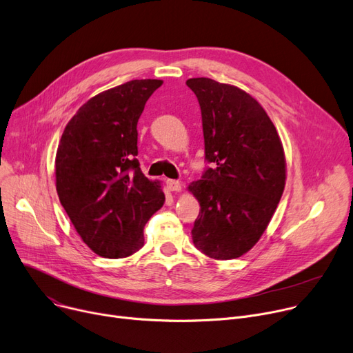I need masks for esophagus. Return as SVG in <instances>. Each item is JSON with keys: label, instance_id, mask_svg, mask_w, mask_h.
<instances>
[{"label": "esophagus", "instance_id": "34e87169", "mask_svg": "<svg viewBox=\"0 0 353 353\" xmlns=\"http://www.w3.org/2000/svg\"><path fill=\"white\" fill-rule=\"evenodd\" d=\"M166 184H168V189L170 192H181V183L180 181H177V180H168Z\"/></svg>", "mask_w": 353, "mask_h": 353}]
</instances>
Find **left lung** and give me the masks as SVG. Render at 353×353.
<instances>
[{
  "instance_id": "1",
  "label": "left lung",
  "mask_w": 353,
  "mask_h": 353,
  "mask_svg": "<svg viewBox=\"0 0 353 353\" xmlns=\"http://www.w3.org/2000/svg\"><path fill=\"white\" fill-rule=\"evenodd\" d=\"M185 83L200 103L205 160L213 163L189 185L200 203L193 243L210 258L232 260L256 244L275 213L287 179L284 148L243 89L210 78Z\"/></svg>"
}]
</instances>
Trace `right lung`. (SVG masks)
Masks as SVG:
<instances>
[{
    "instance_id": "obj_1",
    "label": "right lung",
    "mask_w": 353,
    "mask_h": 353,
    "mask_svg": "<svg viewBox=\"0 0 353 353\" xmlns=\"http://www.w3.org/2000/svg\"><path fill=\"white\" fill-rule=\"evenodd\" d=\"M160 79H134L90 98L62 133L57 192L83 243L125 258L145 244L143 228L164 203L159 181L140 170L137 122Z\"/></svg>"
}]
</instances>
